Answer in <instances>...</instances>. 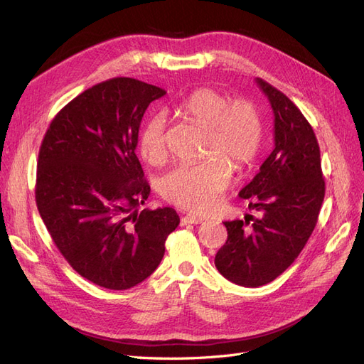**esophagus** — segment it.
<instances>
[{"label":"esophagus","mask_w":364,"mask_h":364,"mask_svg":"<svg viewBox=\"0 0 364 364\" xmlns=\"http://www.w3.org/2000/svg\"><path fill=\"white\" fill-rule=\"evenodd\" d=\"M181 222L182 225H199L203 222V220L202 217H197V215H185L181 218Z\"/></svg>","instance_id":"esophagus-1"}]
</instances>
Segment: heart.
<instances>
[{
	"mask_svg": "<svg viewBox=\"0 0 364 364\" xmlns=\"http://www.w3.org/2000/svg\"><path fill=\"white\" fill-rule=\"evenodd\" d=\"M179 114L191 123L208 129L202 164H183L162 174L158 191L162 199L193 213H209L232 179V167L245 170L257 159L262 144V118L257 105L211 87H200L185 98ZM141 156L151 165L168 156L167 119L151 115L138 135Z\"/></svg>",
	"mask_w": 364,
	"mask_h": 364,
	"instance_id": "obj_1",
	"label": "heart"
}]
</instances>
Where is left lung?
I'll list each match as a JSON object with an SVG mask.
<instances>
[{
	"label": "left lung",
	"instance_id": "left-lung-1",
	"mask_svg": "<svg viewBox=\"0 0 364 364\" xmlns=\"http://www.w3.org/2000/svg\"><path fill=\"white\" fill-rule=\"evenodd\" d=\"M257 85L274 114V149L240 197L261 217L225 222L228 240L214 259L226 279L243 287L269 284L291 266L313 234L325 197L311 124L277 87L262 79Z\"/></svg>",
	"mask_w": 364,
	"mask_h": 364
}]
</instances>
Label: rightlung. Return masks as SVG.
<instances>
[{
	"instance_id": "right-lung-1",
	"label": "right lung",
	"mask_w": 364,
	"mask_h": 364,
	"mask_svg": "<svg viewBox=\"0 0 364 364\" xmlns=\"http://www.w3.org/2000/svg\"><path fill=\"white\" fill-rule=\"evenodd\" d=\"M158 86L97 83L62 107L42 139L36 205L70 266L100 287L127 290L156 270L179 225L173 208L142 209L150 185L136 156L141 119Z\"/></svg>"
}]
</instances>
